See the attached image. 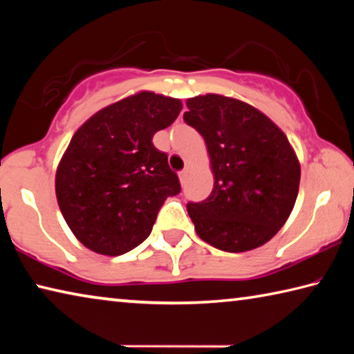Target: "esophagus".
Instances as JSON below:
<instances>
[{
	"mask_svg": "<svg viewBox=\"0 0 354 354\" xmlns=\"http://www.w3.org/2000/svg\"><path fill=\"white\" fill-rule=\"evenodd\" d=\"M179 181H181V184H184L185 183V179H187V176H189V169H185V170H183V171H179Z\"/></svg>",
	"mask_w": 354,
	"mask_h": 354,
	"instance_id": "34e87169",
	"label": "esophagus"
}]
</instances>
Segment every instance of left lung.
Segmentation results:
<instances>
[{
    "mask_svg": "<svg viewBox=\"0 0 354 354\" xmlns=\"http://www.w3.org/2000/svg\"><path fill=\"white\" fill-rule=\"evenodd\" d=\"M185 104L184 122L205 139L214 173L211 195L187 205L196 234L230 253L261 247L297 201L295 151L270 118L241 100L207 93Z\"/></svg>",
    "mask_w": 354,
    "mask_h": 354,
    "instance_id": "8db88e82",
    "label": "left lung"
}]
</instances>
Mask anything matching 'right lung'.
<instances>
[{
  "mask_svg": "<svg viewBox=\"0 0 354 354\" xmlns=\"http://www.w3.org/2000/svg\"><path fill=\"white\" fill-rule=\"evenodd\" d=\"M178 98L139 92L98 111L71 137L56 171L57 205L95 253H128L149 236L159 209L181 192L153 136L175 122Z\"/></svg>",
  "mask_w": 354,
  "mask_h": 354,
  "instance_id": "add662e5",
  "label": "right lung"
}]
</instances>
